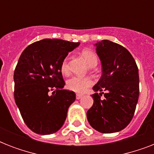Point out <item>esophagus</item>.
I'll return each mask as SVG.
<instances>
[{"label": "esophagus", "instance_id": "obj_1", "mask_svg": "<svg viewBox=\"0 0 154 154\" xmlns=\"http://www.w3.org/2000/svg\"><path fill=\"white\" fill-rule=\"evenodd\" d=\"M83 94H76V98L77 99V100H79V99H81L82 97H83Z\"/></svg>", "mask_w": 154, "mask_h": 154}]
</instances>
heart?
<instances>
[{
  "label": "heart",
  "instance_id": "obj_1",
  "mask_svg": "<svg viewBox=\"0 0 154 154\" xmlns=\"http://www.w3.org/2000/svg\"><path fill=\"white\" fill-rule=\"evenodd\" d=\"M82 56L89 64V66L97 65V57L96 53L91 49H84L82 51ZM60 72L62 74H67L69 72V65H68L67 59L62 60L60 64ZM94 84V81L89 77H79V76H72L67 80L66 85L70 90L77 93H82L85 91L89 86Z\"/></svg>",
  "mask_w": 154,
  "mask_h": 154
}]
</instances>
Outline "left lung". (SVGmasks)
<instances>
[{"mask_svg": "<svg viewBox=\"0 0 154 154\" xmlns=\"http://www.w3.org/2000/svg\"><path fill=\"white\" fill-rule=\"evenodd\" d=\"M96 47L102 75L93 89L101 93L92 95L94 105L87 119L98 132L111 134L125 129L133 119L139 97L138 68L131 53L121 45L103 40Z\"/></svg>", "mask_w": 154, "mask_h": 154, "instance_id": "8db88e82", "label": "left lung"}]
</instances>
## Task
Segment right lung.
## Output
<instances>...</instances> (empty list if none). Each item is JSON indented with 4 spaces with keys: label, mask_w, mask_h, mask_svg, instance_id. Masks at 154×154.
I'll return each instance as SVG.
<instances>
[{
    "label": "right lung",
    "mask_w": 154,
    "mask_h": 154,
    "mask_svg": "<svg viewBox=\"0 0 154 154\" xmlns=\"http://www.w3.org/2000/svg\"><path fill=\"white\" fill-rule=\"evenodd\" d=\"M79 45L41 40L26 47L18 60L13 75L14 99L25 125L36 134H54L66 119L76 94L63 89L60 64Z\"/></svg>",
    "instance_id": "right-lung-1"
}]
</instances>
